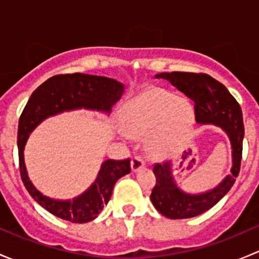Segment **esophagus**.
<instances>
[{"label":"esophagus","mask_w":259,"mask_h":259,"mask_svg":"<svg viewBox=\"0 0 259 259\" xmlns=\"http://www.w3.org/2000/svg\"><path fill=\"white\" fill-rule=\"evenodd\" d=\"M144 166H145V163L140 156H134V158L132 159V170L134 171V173L139 171L140 169L144 168Z\"/></svg>","instance_id":"esophagus-1"}]
</instances>
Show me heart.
Instances as JSON below:
<instances>
[{"label": "heart", "instance_id": "b5f03b06", "mask_svg": "<svg viewBox=\"0 0 259 259\" xmlns=\"http://www.w3.org/2000/svg\"><path fill=\"white\" fill-rule=\"evenodd\" d=\"M121 121L125 133L134 138L144 137L154 129L148 148L154 155H163L193 126L194 109L189 101L153 88L126 104Z\"/></svg>", "mask_w": 259, "mask_h": 259}]
</instances>
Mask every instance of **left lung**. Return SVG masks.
Instances as JSON below:
<instances>
[{
  "instance_id": "left-lung-1",
  "label": "left lung",
  "mask_w": 259,
  "mask_h": 259,
  "mask_svg": "<svg viewBox=\"0 0 259 259\" xmlns=\"http://www.w3.org/2000/svg\"><path fill=\"white\" fill-rule=\"evenodd\" d=\"M155 77L168 80L194 101L195 121L200 125L219 127L231 143V173L218 185L205 192L188 193L183 190L174 178L171 161L154 165L156 184L150 199L155 209L170 219L193 218L214 207L231 190L238 177L244 138L241 106L223 83L207 74L174 71L160 72Z\"/></svg>"
}]
</instances>
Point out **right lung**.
<instances>
[{
  "mask_svg": "<svg viewBox=\"0 0 259 259\" xmlns=\"http://www.w3.org/2000/svg\"><path fill=\"white\" fill-rule=\"evenodd\" d=\"M124 90L125 86L121 82L110 77L77 72L50 77L28 99L18 121L21 178L31 197L54 215L72 223L94 221L104 205L108 204L115 183L130 173V159L105 160L101 164L96 179L85 192L72 199H54L42 194L28 178L23 156L28 137L44 120L64 111L85 109L109 115Z\"/></svg>",
  "mask_w": 259,
  "mask_h": 259,
  "instance_id": "obj_1",
  "label": "right lung"
}]
</instances>
